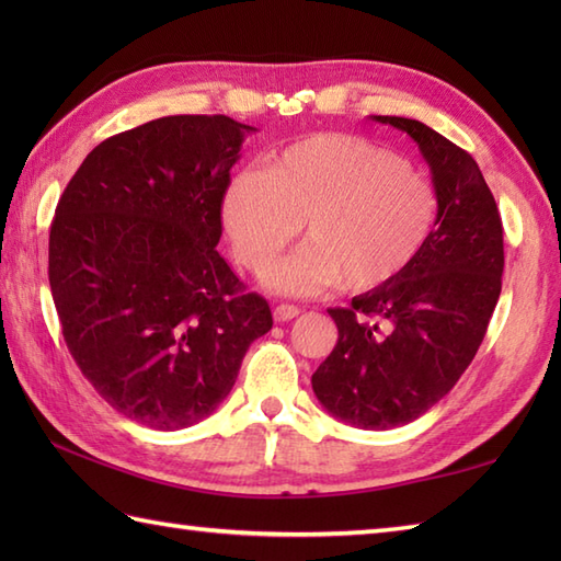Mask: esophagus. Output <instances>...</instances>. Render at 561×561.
I'll return each mask as SVG.
<instances>
[{
    "mask_svg": "<svg viewBox=\"0 0 561 561\" xmlns=\"http://www.w3.org/2000/svg\"><path fill=\"white\" fill-rule=\"evenodd\" d=\"M299 313H301V308L294 304L274 306V320H277V323H289V320H294Z\"/></svg>",
    "mask_w": 561,
    "mask_h": 561,
    "instance_id": "esophagus-1",
    "label": "esophagus"
}]
</instances>
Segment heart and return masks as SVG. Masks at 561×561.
Instances as JSON below:
<instances>
[{
	"mask_svg": "<svg viewBox=\"0 0 561 561\" xmlns=\"http://www.w3.org/2000/svg\"><path fill=\"white\" fill-rule=\"evenodd\" d=\"M434 183L374 141L323 133L294 141L262 173L226 187L221 219L238 260L267 277L301 231L308 243L270 277L279 294L383 287L422 253L434 231Z\"/></svg>",
	"mask_w": 561,
	"mask_h": 561,
	"instance_id": "obj_1",
	"label": "heart"
}]
</instances>
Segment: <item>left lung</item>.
Here are the masks:
<instances>
[{"instance_id": "obj_1", "label": "left lung", "mask_w": 561, "mask_h": 561, "mask_svg": "<svg viewBox=\"0 0 561 561\" xmlns=\"http://www.w3.org/2000/svg\"><path fill=\"white\" fill-rule=\"evenodd\" d=\"M374 121L420 145L438 195L436 224L396 279L330 308L340 337L311 383L337 420L386 432L432 410L478 354L502 294L504 229L468 151L410 117Z\"/></svg>"}]
</instances>
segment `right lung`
<instances>
[{
    "label": "right lung",
    "mask_w": 561,
    "mask_h": 561,
    "mask_svg": "<svg viewBox=\"0 0 561 561\" xmlns=\"http://www.w3.org/2000/svg\"><path fill=\"white\" fill-rule=\"evenodd\" d=\"M226 115H169L108 137L71 175L47 277L69 354L113 410L159 432L229 396L272 328L217 253L245 133Z\"/></svg>",
    "instance_id": "add662e5"
}]
</instances>
